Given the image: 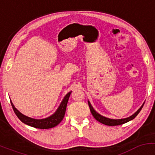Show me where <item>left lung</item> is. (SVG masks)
<instances>
[{
	"label": "left lung",
	"mask_w": 155,
	"mask_h": 155,
	"mask_svg": "<svg viewBox=\"0 0 155 155\" xmlns=\"http://www.w3.org/2000/svg\"><path fill=\"white\" fill-rule=\"evenodd\" d=\"M88 104H89V106H90V111H91L92 116L94 117V118L96 120L98 121V122H100L101 123L104 124H106V125H109V126H115V125H120V124H124L126 123V122H129V121L133 120V119L136 117L137 115L138 114V113L140 111V110H141V108H143V105H144V103H143V104L141 106H140L139 109L137 111L136 113L133 114L132 116L127 117V118H124V119H119V120H114V119H109V118H107V117H104L102 116V115L99 114L97 112H96V111L95 109H94L93 107L92 106L91 104L90 103V101H88Z\"/></svg>",
	"instance_id": "1"
}]
</instances>
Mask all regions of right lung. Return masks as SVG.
<instances>
[{
    "instance_id": "obj_1",
    "label": "right lung",
    "mask_w": 155,
    "mask_h": 155,
    "mask_svg": "<svg viewBox=\"0 0 155 155\" xmlns=\"http://www.w3.org/2000/svg\"><path fill=\"white\" fill-rule=\"evenodd\" d=\"M71 93V92H69L64 97L63 100L62 101L59 107H58L57 111H55L52 115L47 117V118L41 119V120H36V119H33L31 118V117H27L25 115L22 114V113H20V112L15 107V106L12 104V102H11V104H12V108H13V110L14 111H15V114L17 115V117H18L21 122H22L23 123L28 124V125L29 126H31V127H35V128L49 129L57 126L58 124L60 123V122H61L62 120H63V117L65 116L68 101Z\"/></svg>"
}]
</instances>
